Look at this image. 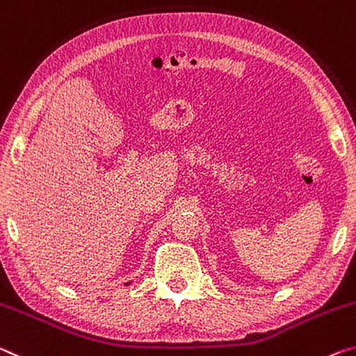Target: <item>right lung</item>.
<instances>
[{"label":"right lung","instance_id":"right-lung-1","mask_svg":"<svg viewBox=\"0 0 356 356\" xmlns=\"http://www.w3.org/2000/svg\"><path fill=\"white\" fill-rule=\"evenodd\" d=\"M129 284H131V282H126V285H129Z\"/></svg>","mask_w":356,"mask_h":356}]
</instances>
